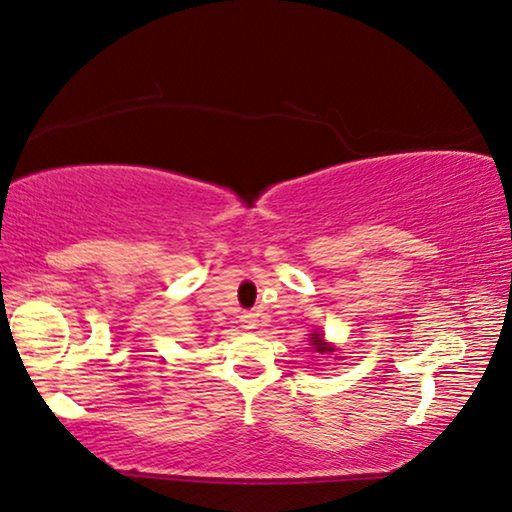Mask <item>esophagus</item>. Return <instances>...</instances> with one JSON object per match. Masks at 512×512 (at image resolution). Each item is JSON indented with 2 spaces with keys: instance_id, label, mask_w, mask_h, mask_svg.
Here are the masks:
<instances>
[{
  "instance_id": "1",
  "label": "esophagus",
  "mask_w": 512,
  "mask_h": 512,
  "mask_svg": "<svg viewBox=\"0 0 512 512\" xmlns=\"http://www.w3.org/2000/svg\"><path fill=\"white\" fill-rule=\"evenodd\" d=\"M255 326H257L255 312H243V315H241V329L250 331V329H255Z\"/></svg>"
}]
</instances>
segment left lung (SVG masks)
I'll use <instances>...</instances> for the list:
<instances>
[{
	"label": "left lung",
	"mask_w": 512,
	"mask_h": 512,
	"mask_svg": "<svg viewBox=\"0 0 512 512\" xmlns=\"http://www.w3.org/2000/svg\"><path fill=\"white\" fill-rule=\"evenodd\" d=\"M310 345H312V349H315V352H319V354H333V352H335V347L329 345V342L324 340V333H322V331L310 333Z\"/></svg>",
	"instance_id": "8db88e82"
}]
</instances>
